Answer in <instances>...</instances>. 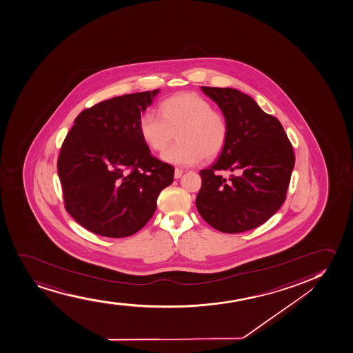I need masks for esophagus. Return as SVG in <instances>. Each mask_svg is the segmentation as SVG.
<instances>
[{
  "label": "esophagus",
  "instance_id": "1",
  "mask_svg": "<svg viewBox=\"0 0 353 353\" xmlns=\"http://www.w3.org/2000/svg\"><path fill=\"white\" fill-rule=\"evenodd\" d=\"M184 171L182 169H174V179H181Z\"/></svg>",
  "mask_w": 353,
  "mask_h": 353
}]
</instances>
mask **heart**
Listing matches in <instances>:
<instances>
[{
	"label": "heart",
	"mask_w": 353,
	"mask_h": 353,
	"mask_svg": "<svg viewBox=\"0 0 353 353\" xmlns=\"http://www.w3.org/2000/svg\"><path fill=\"white\" fill-rule=\"evenodd\" d=\"M139 135L148 148L161 152L174 136L177 142L164 151L162 159L179 167H191L214 159L225 148L229 124L225 116L194 92H182L164 99L159 114L144 112L139 122Z\"/></svg>",
	"instance_id": "obj_1"
}]
</instances>
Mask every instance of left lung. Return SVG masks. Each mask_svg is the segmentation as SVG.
I'll use <instances>...</instances> for the list:
<instances>
[{
    "label": "left lung",
    "instance_id": "left-lung-1",
    "mask_svg": "<svg viewBox=\"0 0 353 353\" xmlns=\"http://www.w3.org/2000/svg\"><path fill=\"white\" fill-rule=\"evenodd\" d=\"M229 124L228 142L210 168L201 170L199 214L216 230L239 234L274 216L286 199L294 167L284 128L254 99L231 88L202 87ZM232 172L229 179L220 174Z\"/></svg>",
    "mask_w": 353,
    "mask_h": 353
}]
</instances>
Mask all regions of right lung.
Returning <instances> with one entry per match:
<instances>
[{
	"mask_svg": "<svg viewBox=\"0 0 353 353\" xmlns=\"http://www.w3.org/2000/svg\"><path fill=\"white\" fill-rule=\"evenodd\" d=\"M159 92L117 96L88 108L64 139L57 161L64 206L94 234H136L174 181V167L154 157L139 135L141 115Z\"/></svg>",
	"mask_w": 353,
	"mask_h": 353,
	"instance_id": "right-lung-1",
	"label": "right lung"
}]
</instances>
